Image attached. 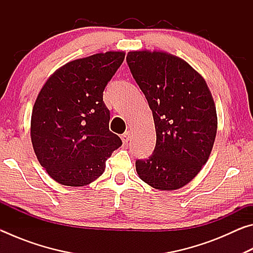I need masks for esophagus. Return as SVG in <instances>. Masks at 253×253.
I'll return each mask as SVG.
<instances>
[{"label": "esophagus", "instance_id": "esophagus-1", "mask_svg": "<svg viewBox=\"0 0 253 253\" xmlns=\"http://www.w3.org/2000/svg\"><path fill=\"white\" fill-rule=\"evenodd\" d=\"M129 138H130V131H129V130L125 131V132H124V134L122 135V140H123L124 144L128 143V140H129Z\"/></svg>", "mask_w": 253, "mask_h": 253}]
</instances>
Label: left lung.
<instances>
[{
    "label": "left lung",
    "instance_id": "left-lung-1",
    "mask_svg": "<svg viewBox=\"0 0 253 253\" xmlns=\"http://www.w3.org/2000/svg\"><path fill=\"white\" fill-rule=\"evenodd\" d=\"M129 67L152 109L156 145L136 161L140 179L162 191L191 182L208 162L216 135V110L208 84L186 61L162 51H130Z\"/></svg>",
    "mask_w": 253,
    "mask_h": 253
}]
</instances>
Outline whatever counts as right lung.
<instances>
[{
    "label": "right lung",
    "mask_w": 253,
    "mask_h": 253,
    "mask_svg": "<svg viewBox=\"0 0 253 253\" xmlns=\"http://www.w3.org/2000/svg\"><path fill=\"white\" fill-rule=\"evenodd\" d=\"M124 59L125 52L108 51L68 62L38 95L31 116L33 149L42 168L62 185L90 184L122 146L109 130L110 111L102 95Z\"/></svg>",
    "instance_id": "1"
}]
</instances>
